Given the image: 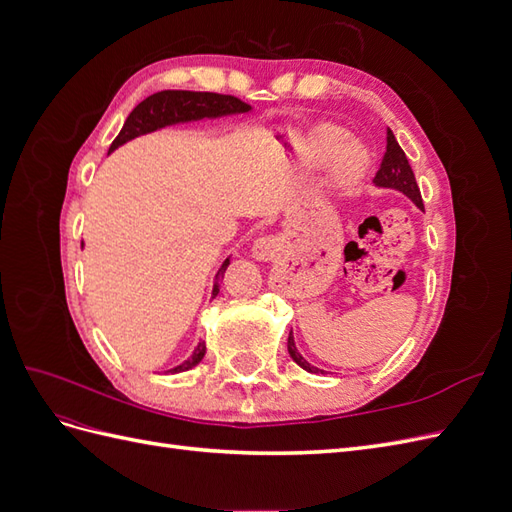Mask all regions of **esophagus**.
<instances>
[{
  "label": "esophagus",
  "instance_id": "esophagus-1",
  "mask_svg": "<svg viewBox=\"0 0 512 512\" xmlns=\"http://www.w3.org/2000/svg\"><path fill=\"white\" fill-rule=\"evenodd\" d=\"M275 254V239L273 237H258L252 245V256L256 260H271Z\"/></svg>",
  "mask_w": 512,
  "mask_h": 512
}]
</instances>
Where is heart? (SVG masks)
Returning a JSON list of instances; mask_svg holds the SVG:
<instances>
[{
    "mask_svg": "<svg viewBox=\"0 0 512 512\" xmlns=\"http://www.w3.org/2000/svg\"><path fill=\"white\" fill-rule=\"evenodd\" d=\"M333 159V179L342 185V188H350L359 181L369 164V156L365 147L359 143H346V132L337 128H322L318 130L307 143V156L312 162L322 164Z\"/></svg>",
    "mask_w": 512,
    "mask_h": 512,
    "instance_id": "b5f03b06",
    "label": "heart"
}]
</instances>
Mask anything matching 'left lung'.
Returning <instances> with one entry per match:
<instances>
[{
    "mask_svg": "<svg viewBox=\"0 0 512 512\" xmlns=\"http://www.w3.org/2000/svg\"><path fill=\"white\" fill-rule=\"evenodd\" d=\"M374 181L378 185H384V188H395L399 192H404L408 198L414 200V205L418 209H425L423 207V198H421V190H418V185H416L412 168L408 164L406 153H404V149L399 147L397 138H395V134L391 130H386V151H384V158L380 162V168H378ZM288 352L292 356V361L297 363L299 367H303L305 371H312V374H316L318 369L309 365L303 359V356L297 352V346H294L292 333L288 335Z\"/></svg>",
    "mask_w": 512,
    "mask_h": 512,
    "instance_id": "1",
    "label": "left lung"
}]
</instances>
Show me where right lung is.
Wrapping results in <instances>:
<instances>
[{
	"mask_svg": "<svg viewBox=\"0 0 512 512\" xmlns=\"http://www.w3.org/2000/svg\"><path fill=\"white\" fill-rule=\"evenodd\" d=\"M250 104H245L243 100L235 96H224V94H211V91H183V89H166L158 91L149 98H145L141 104H138L134 111L128 115L126 123H123L121 132L111 145V151L123 145L134 136H141L147 132H153L158 128L170 126V123H179V121H192L200 117H220V115H230V113H247L250 111ZM228 260L222 265L220 275L226 271ZM218 275V280H220ZM218 294V282H215L213 288V297ZM205 344H198L194 354L188 361L177 365L175 369H170V374H179V371H188L194 365L203 361L205 356Z\"/></svg>",
	"mask_w": 512,
	"mask_h": 512,
	"instance_id": "add662e5",
	"label": "right lung"
}]
</instances>
